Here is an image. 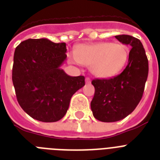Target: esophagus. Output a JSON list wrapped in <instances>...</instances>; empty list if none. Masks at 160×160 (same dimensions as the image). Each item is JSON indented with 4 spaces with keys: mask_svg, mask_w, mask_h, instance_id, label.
Instances as JSON below:
<instances>
[{
    "mask_svg": "<svg viewBox=\"0 0 160 160\" xmlns=\"http://www.w3.org/2000/svg\"><path fill=\"white\" fill-rule=\"evenodd\" d=\"M85 83H86V84H90V78H85Z\"/></svg>",
    "mask_w": 160,
    "mask_h": 160,
    "instance_id": "34e87169",
    "label": "esophagus"
}]
</instances>
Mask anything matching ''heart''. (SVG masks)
I'll return each instance as SVG.
<instances>
[{"label":"heart","instance_id":"obj_1","mask_svg":"<svg viewBox=\"0 0 160 160\" xmlns=\"http://www.w3.org/2000/svg\"><path fill=\"white\" fill-rule=\"evenodd\" d=\"M129 54V49L123 44L99 42L78 46L74 57L80 65L90 66L95 76L109 79L121 72L128 62Z\"/></svg>","mask_w":160,"mask_h":160}]
</instances>
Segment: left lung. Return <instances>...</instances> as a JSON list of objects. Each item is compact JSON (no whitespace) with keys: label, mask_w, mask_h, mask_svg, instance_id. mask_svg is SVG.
Masks as SVG:
<instances>
[{"label":"left lung","mask_w":160,"mask_h":160,"mask_svg":"<svg viewBox=\"0 0 160 160\" xmlns=\"http://www.w3.org/2000/svg\"><path fill=\"white\" fill-rule=\"evenodd\" d=\"M114 37L132 48L128 65L121 74L91 82L95 90L90 103L91 110L95 119L102 122L119 121L134 111L143 96L149 73L148 59L141 41L128 35Z\"/></svg>","instance_id":"1"}]
</instances>
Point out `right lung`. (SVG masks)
<instances>
[{
  "label": "right lung",
  "mask_w": 160,
  "mask_h": 160,
  "mask_svg": "<svg viewBox=\"0 0 160 160\" xmlns=\"http://www.w3.org/2000/svg\"><path fill=\"white\" fill-rule=\"evenodd\" d=\"M66 44L46 38L22 41L14 53L12 81L19 105L33 119L56 122L65 116L70 99L85 85V77L60 69Z\"/></svg>",
  "instance_id": "obj_1"
}]
</instances>
